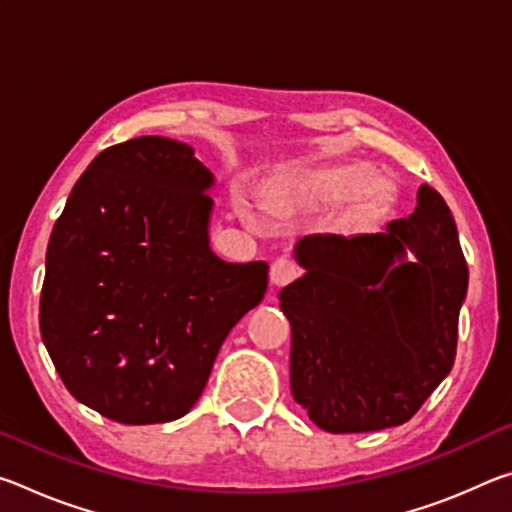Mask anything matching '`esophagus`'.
Listing matches in <instances>:
<instances>
[{"instance_id":"1","label":"esophagus","mask_w":512,"mask_h":512,"mask_svg":"<svg viewBox=\"0 0 512 512\" xmlns=\"http://www.w3.org/2000/svg\"><path fill=\"white\" fill-rule=\"evenodd\" d=\"M298 275H300V268L296 262H291L289 257H280L271 264V282L275 287H284V284L296 280Z\"/></svg>"}]
</instances>
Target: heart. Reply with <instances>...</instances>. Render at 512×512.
I'll return each mask as SVG.
<instances>
[{"label": "heart", "instance_id": "heart-1", "mask_svg": "<svg viewBox=\"0 0 512 512\" xmlns=\"http://www.w3.org/2000/svg\"><path fill=\"white\" fill-rule=\"evenodd\" d=\"M370 173L363 167H334L314 171L305 180V189L311 198L323 203L352 201L370 189Z\"/></svg>", "mask_w": 512, "mask_h": 512}]
</instances>
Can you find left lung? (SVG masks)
I'll return each mask as SVG.
<instances>
[{"label": "left lung", "instance_id": "obj_1", "mask_svg": "<svg viewBox=\"0 0 512 512\" xmlns=\"http://www.w3.org/2000/svg\"><path fill=\"white\" fill-rule=\"evenodd\" d=\"M305 275L280 291L291 393L316 427L366 433L411 420L456 357L467 264L436 189L375 235H307Z\"/></svg>", "mask_w": 512, "mask_h": 512}]
</instances>
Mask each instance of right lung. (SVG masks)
<instances>
[{"instance_id": "1", "label": "right lung", "mask_w": 512, "mask_h": 512, "mask_svg": "<svg viewBox=\"0 0 512 512\" xmlns=\"http://www.w3.org/2000/svg\"><path fill=\"white\" fill-rule=\"evenodd\" d=\"M212 171L189 144L135 137L94 158L51 230L40 334L81 404L121 424L183 418L268 264L210 246Z\"/></svg>"}]
</instances>
